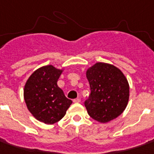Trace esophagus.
<instances>
[{"label":"esophagus","mask_w":154,"mask_h":154,"mask_svg":"<svg viewBox=\"0 0 154 154\" xmlns=\"http://www.w3.org/2000/svg\"><path fill=\"white\" fill-rule=\"evenodd\" d=\"M80 101H81V99L80 98H76L73 100V102H74V103H79Z\"/></svg>","instance_id":"1"}]
</instances>
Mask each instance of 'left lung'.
I'll return each mask as SVG.
<instances>
[{"mask_svg":"<svg viewBox=\"0 0 154 154\" xmlns=\"http://www.w3.org/2000/svg\"><path fill=\"white\" fill-rule=\"evenodd\" d=\"M90 94L84 101L88 115L100 123L118 118L127 106L130 87L123 72L114 66L96 63L86 72Z\"/></svg>","mask_w":154,"mask_h":154,"instance_id":"8db88e82","label":"left lung"}]
</instances>
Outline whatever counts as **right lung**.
Segmentation results:
<instances>
[{
	"instance_id": "right-lung-1",
	"label": "right lung",
	"mask_w": 154,
	"mask_h": 154,
	"mask_svg": "<svg viewBox=\"0 0 154 154\" xmlns=\"http://www.w3.org/2000/svg\"><path fill=\"white\" fill-rule=\"evenodd\" d=\"M61 73L53 66L41 67L32 73L24 86L27 108L36 119L47 125L60 121L72 103L57 85Z\"/></svg>"
}]
</instances>
